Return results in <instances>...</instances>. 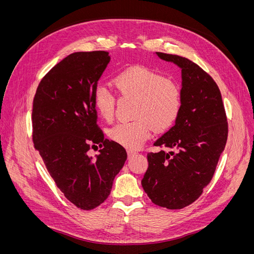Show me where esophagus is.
Returning <instances> with one entry per match:
<instances>
[{
  "instance_id": "esophagus-1",
  "label": "esophagus",
  "mask_w": 254,
  "mask_h": 254,
  "mask_svg": "<svg viewBox=\"0 0 254 254\" xmlns=\"http://www.w3.org/2000/svg\"><path fill=\"white\" fill-rule=\"evenodd\" d=\"M127 155H128V159H131V158H133L136 155V152L132 151V150H128L127 151Z\"/></svg>"
}]
</instances>
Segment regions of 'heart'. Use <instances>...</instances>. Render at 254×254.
<instances>
[{"label":"heart","instance_id":"b5f03b06","mask_svg":"<svg viewBox=\"0 0 254 254\" xmlns=\"http://www.w3.org/2000/svg\"><path fill=\"white\" fill-rule=\"evenodd\" d=\"M115 91L121 97L133 99L132 122H123L109 129V139L123 147L137 149L150 135V129L164 132L178 120L182 109L179 86L164 76L144 66L127 68L114 76ZM94 108L107 123L113 120L115 98L103 84L97 86L92 96Z\"/></svg>","mask_w":254,"mask_h":254}]
</instances>
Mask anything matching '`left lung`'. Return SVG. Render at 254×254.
<instances>
[{"label": "left lung", "mask_w": 254, "mask_h": 254, "mask_svg": "<svg viewBox=\"0 0 254 254\" xmlns=\"http://www.w3.org/2000/svg\"><path fill=\"white\" fill-rule=\"evenodd\" d=\"M156 54L181 68L182 109L175 126L153 143L171 151L148 153L142 187L155 204L179 210L197 200L212 180L228 123L220 91L209 74L188 58Z\"/></svg>", "instance_id": "1"}]
</instances>
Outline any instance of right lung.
<instances>
[{"mask_svg":"<svg viewBox=\"0 0 254 254\" xmlns=\"http://www.w3.org/2000/svg\"><path fill=\"white\" fill-rule=\"evenodd\" d=\"M110 61L108 52H77L44 76L33 104V141L57 188L81 210L108 198L125 164L123 146L105 139L92 96ZM103 147L92 158L87 151Z\"/></svg>","mask_w":254,"mask_h":254,"instance_id":"1","label":"right lung"}]
</instances>
